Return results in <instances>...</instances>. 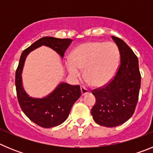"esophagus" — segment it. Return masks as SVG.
<instances>
[{
    "instance_id": "34e87169",
    "label": "esophagus",
    "mask_w": 153,
    "mask_h": 153,
    "mask_svg": "<svg viewBox=\"0 0 153 153\" xmlns=\"http://www.w3.org/2000/svg\"><path fill=\"white\" fill-rule=\"evenodd\" d=\"M80 90H81V93H82V95L84 96L87 93H89V90L88 89H86L85 86H80Z\"/></svg>"
}]
</instances>
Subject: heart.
Masks as SVG:
<instances>
[{"label":"heart","mask_w":153,"mask_h":153,"mask_svg":"<svg viewBox=\"0 0 153 153\" xmlns=\"http://www.w3.org/2000/svg\"><path fill=\"white\" fill-rule=\"evenodd\" d=\"M119 60L120 53L114 44L90 41L76 47L66 60V66L75 79L80 77L81 70L84 69L86 82L99 87L111 81L118 69Z\"/></svg>","instance_id":"b5f03b06"}]
</instances>
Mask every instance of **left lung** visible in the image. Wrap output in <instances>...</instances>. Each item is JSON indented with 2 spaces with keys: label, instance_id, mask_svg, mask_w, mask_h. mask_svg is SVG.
<instances>
[{
  "label": "left lung",
  "instance_id": "left-lung-1",
  "mask_svg": "<svg viewBox=\"0 0 153 153\" xmlns=\"http://www.w3.org/2000/svg\"><path fill=\"white\" fill-rule=\"evenodd\" d=\"M112 39L120 51V67L106 86L92 90L96 103L91 114L97 124L106 127L121 125L132 117L141 84L137 56L123 40L114 36Z\"/></svg>",
  "mask_w": 153,
  "mask_h": 153
}]
</instances>
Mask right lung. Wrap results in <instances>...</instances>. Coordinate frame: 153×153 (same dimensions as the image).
Masks as SVG:
<instances>
[{
    "instance_id": "add662e5",
    "label": "right lung",
    "mask_w": 153,
    "mask_h": 153,
    "mask_svg": "<svg viewBox=\"0 0 153 153\" xmlns=\"http://www.w3.org/2000/svg\"><path fill=\"white\" fill-rule=\"evenodd\" d=\"M73 40L71 39L44 36L34 42L21 53L16 70L15 86L18 102L22 111L30 120L44 128H51L63 123L67 120L74 102L81 96L79 85L73 86L60 83L53 91L44 98L29 97L22 84L23 68L27 56L31 51L41 46H47L63 57L66 50Z\"/></svg>"
}]
</instances>
